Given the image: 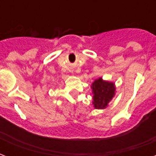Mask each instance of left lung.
Listing matches in <instances>:
<instances>
[{
  "instance_id": "left-lung-1",
  "label": "left lung",
  "mask_w": 156,
  "mask_h": 156,
  "mask_svg": "<svg viewBox=\"0 0 156 156\" xmlns=\"http://www.w3.org/2000/svg\"><path fill=\"white\" fill-rule=\"evenodd\" d=\"M90 88L93 95L92 104L96 109L106 108L116 95L115 83L104 80L101 77L93 82Z\"/></svg>"
}]
</instances>
